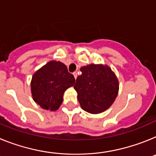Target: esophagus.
<instances>
[{
  "label": "esophagus",
  "mask_w": 156,
  "mask_h": 156,
  "mask_svg": "<svg viewBox=\"0 0 156 156\" xmlns=\"http://www.w3.org/2000/svg\"><path fill=\"white\" fill-rule=\"evenodd\" d=\"M73 74H74V77L75 79H77V77H78V74H77V72H74L73 73Z\"/></svg>",
  "instance_id": "1"
}]
</instances>
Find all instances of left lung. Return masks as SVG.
Wrapping results in <instances>:
<instances>
[{"mask_svg": "<svg viewBox=\"0 0 156 156\" xmlns=\"http://www.w3.org/2000/svg\"><path fill=\"white\" fill-rule=\"evenodd\" d=\"M74 88L81 108L91 114L104 112L112 106L119 93V81L107 65L89 64L81 67Z\"/></svg>", "mask_w": 156, "mask_h": 156, "instance_id": "1", "label": "left lung"}]
</instances>
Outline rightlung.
I'll use <instances>...</instances> for the list:
<instances>
[{"instance_id":"add662e5","label":"right lung","mask_w":156,"mask_h":156,"mask_svg":"<svg viewBox=\"0 0 156 156\" xmlns=\"http://www.w3.org/2000/svg\"><path fill=\"white\" fill-rule=\"evenodd\" d=\"M74 75L67 66L52 60L34 74L30 87L33 100L43 109L56 111L63 102L64 92L74 86Z\"/></svg>"}]
</instances>
